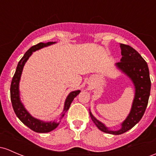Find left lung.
Segmentation results:
<instances>
[{
  "mask_svg": "<svg viewBox=\"0 0 156 156\" xmlns=\"http://www.w3.org/2000/svg\"><path fill=\"white\" fill-rule=\"evenodd\" d=\"M120 48L122 58L120 62L116 63V66L132 80L135 89L130 113L121 124V129L117 131H112L98 120L92 114L91 111H90L92 120L99 130L115 135L123 134L130 130L141 119L148 105L151 89L150 72L147 62L132 47L120 44Z\"/></svg>",
  "mask_w": 156,
  "mask_h": 156,
  "instance_id": "8db88e82",
  "label": "left lung"
}]
</instances>
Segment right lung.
<instances>
[{"instance_id": "obj_1", "label": "right lung", "mask_w": 156, "mask_h": 156, "mask_svg": "<svg viewBox=\"0 0 156 156\" xmlns=\"http://www.w3.org/2000/svg\"><path fill=\"white\" fill-rule=\"evenodd\" d=\"M56 42H48L47 43H43V42H39L37 45H34L26 52L21 59L20 61L19 62L16 68V73L13 76L12 82H11L10 86V98L11 101H12V105L16 113V116L21 121L27 126V127L30 128L31 130L34 131L38 133H47V132H51L52 130L55 129L58 126L60 122H57L55 121L53 122H44V121L40 120V119L34 118V117L29 114L28 111L25 109L24 106L23 105L22 102L20 99V93H19V82H20L21 75H22L23 68L27 60L31 56L33 52L39 50V49L47 47L48 45L55 44ZM81 90H75L73 91L68 95L65 101L64 108L63 111L62 113V115L60 119L63 118L64 116L65 113L66 112L70 107V105L73 102V99L78 96L80 93Z\"/></svg>"}]
</instances>
